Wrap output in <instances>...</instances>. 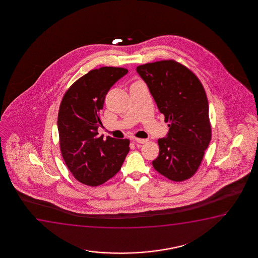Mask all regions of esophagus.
<instances>
[{
    "label": "esophagus",
    "instance_id": "34e87169",
    "mask_svg": "<svg viewBox=\"0 0 258 258\" xmlns=\"http://www.w3.org/2000/svg\"><path fill=\"white\" fill-rule=\"evenodd\" d=\"M135 141L138 144H145L148 142V139H142V138H135Z\"/></svg>",
    "mask_w": 258,
    "mask_h": 258
}]
</instances>
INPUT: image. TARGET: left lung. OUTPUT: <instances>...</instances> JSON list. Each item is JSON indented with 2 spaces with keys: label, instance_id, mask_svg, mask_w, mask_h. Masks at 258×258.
Instances as JSON below:
<instances>
[{
  "label": "left lung",
  "instance_id": "obj_1",
  "mask_svg": "<svg viewBox=\"0 0 258 258\" xmlns=\"http://www.w3.org/2000/svg\"><path fill=\"white\" fill-rule=\"evenodd\" d=\"M137 71L169 122L167 137L158 140L159 156L152 166L169 180H187L198 171L212 139L205 88L189 69L176 60L144 64Z\"/></svg>",
  "mask_w": 258,
  "mask_h": 258
}]
</instances>
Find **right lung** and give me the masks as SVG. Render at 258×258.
I'll list each match as a JSON object with an SVG mask.
<instances>
[{
	"mask_svg": "<svg viewBox=\"0 0 258 258\" xmlns=\"http://www.w3.org/2000/svg\"><path fill=\"white\" fill-rule=\"evenodd\" d=\"M127 73L124 68L102 67L78 79L60 102L58 131L61 155L73 176L96 187L114 176L130 152L128 139L98 137L100 110L115 82Z\"/></svg>",
	"mask_w": 258,
	"mask_h": 258,
	"instance_id": "right-lung-1",
	"label": "right lung"
}]
</instances>
